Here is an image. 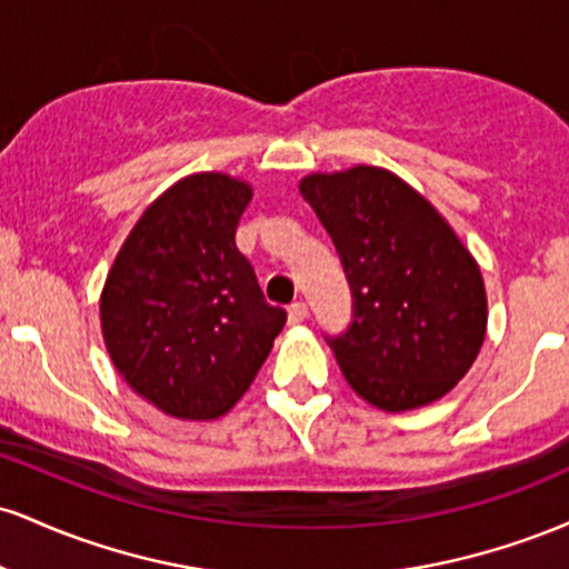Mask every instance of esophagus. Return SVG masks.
Here are the masks:
<instances>
[{
	"label": "esophagus",
	"mask_w": 569,
	"mask_h": 569,
	"mask_svg": "<svg viewBox=\"0 0 569 569\" xmlns=\"http://www.w3.org/2000/svg\"><path fill=\"white\" fill-rule=\"evenodd\" d=\"M307 318V305L305 302H293V305H289V323H302Z\"/></svg>",
	"instance_id": "obj_1"
}]
</instances>
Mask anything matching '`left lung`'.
<instances>
[{
    "mask_svg": "<svg viewBox=\"0 0 569 569\" xmlns=\"http://www.w3.org/2000/svg\"><path fill=\"white\" fill-rule=\"evenodd\" d=\"M299 192L335 240L352 323L329 339L345 380L382 411L439 401L487 335L479 264L430 202L377 166L310 173Z\"/></svg>",
    "mask_w": 569,
    "mask_h": 569,
    "instance_id": "obj_1",
    "label": "left lung"
}]
</instances>
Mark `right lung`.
Returning a JSON list of instances; mask_svg holds the SVG:
<instances>
[{
	"instance_id": "right-lung-1",
	"label": "right lung",
	"mask_w": 569,
	"mask_h": 569,
	"mask_svg": "<svg viewBox=\"0 0 569 569\" xmlns=\"http://www.w3.org/2000/svg\"><path fill=\"white\" fill-rule=\"evenodd\" d=\"M248 181L192 173L168 187L117 251L101 335L128 388L179 420H217L251 388L286 323L234 246Z\"/></svg>"
}]
</instances>
